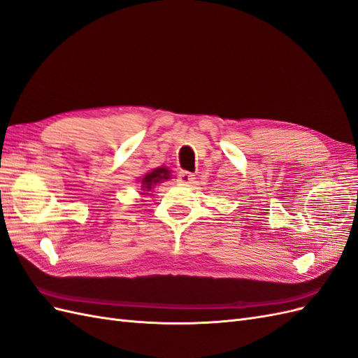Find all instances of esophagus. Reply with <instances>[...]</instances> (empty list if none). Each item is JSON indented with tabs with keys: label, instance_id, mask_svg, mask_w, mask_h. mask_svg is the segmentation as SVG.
<instances>
[{
	"label": "esophagus",
	"instance_id": "esophagus-1",
	"mask_svg": "<svg viewBox=\"0 0 358 358\" xmlns=\"http://www.w3.org/2000/svg\"><path fill=\"white\" fill-rule=\"evenodd\" d=\"M178 180H179L180 183H192V180H194V175H192V173H189V171H183V170H180V171H179V175H178Z\"/></svg>",
	"mask_w": 358,
	"mask_h": 358
}]
</instances>
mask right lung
Returning a JSON list of instances; mask_svg holds the SVG:
<instances>
[{
	"instance_id": "1",
	"label": "right lung",
	"mask_w": 358,
	"mask_h": 358,
	"mask_svg": "<svg viewBox=\"0 0 358 358\" xmlns=\"http://www.w3.org/2000/svg\"><path fill=\"white\" fill-rule=\"evenodd\" d=\"M166 179H170V170H167L166 167H158L150 173H148V175L142 179V188L143 191H150V188L154 185L161 183ZM143 194H148V192H143Z\"/></svg>"
}]
</instances>
